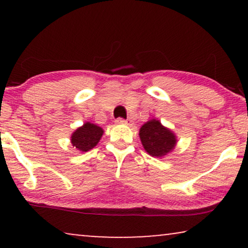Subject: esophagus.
<instances>
[{
  "mask_svg": "<svg viewBox=\"0 0 248 248\" xmlns=\"http://www.w3.org/2000/svg\"><path fill=\"white\" fill-rule=\"evenodd\" d=\"M115 123L123 125V124H127V121L124 120V118H116V120H115Z\"/></svg>",
  "mask_w": 248,
  "mask_h": 248,
  "instance_id": "34e87169",
  "label": "esophagus"
}]
</instances>
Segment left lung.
I'll use <instances>...</instances> for the list:
<instances>
[{
	"instance_id": "1",
	"label": "left lung",
	"mask_w": 248,
	"mask_h": 248,
	"mask_svg": "<svg viewBox=\"0 0 248 248\" xmlns=\"http://www.w3.org/2000/svg\"><path fill=\"white\" fill-rule=\"evenodd\" d=\"M144 150L152 157L162 158L174 150L177 139L172 131L165 127L158 120L143 124L139 132Z\"/></svg>"
}]
</instances>
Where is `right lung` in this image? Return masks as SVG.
<instances>
[{
	"label": "right lung",
	"instance_id": "obj_1",
	"mask_svg": "<svg viewBox=\"0 0 248 248\" xmlns=\"http://www.w3.org/2000/svg\"><path fill=\"white\" fill-rule=\"evenodd\" d=\"M104 134V130L96 124L87 122L71 135V143L77 150L87 152L96 147Z\"/></svg>",
	"mask_w": 248,
	"mask_h": 248
}]
</instances>
